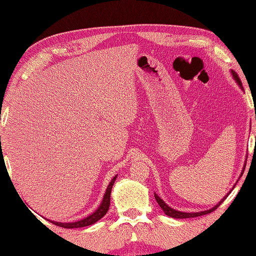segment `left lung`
<instances>
[{"instance_id":"1","label":"left lung","mask_w":256,"mask_h":256,"mask_svg":"<svg viewBox=\"0 0 256 256\" xmlns=\"http://www.w3.org/2000/svg\"><path fill=\"white\" fill-rule=\"evenodd\" d=\"M232 74H233L235 80L238 82L240 87L243 88V86H242V82H240V77L238 76V74H236L234 70L232 72ZM234 187H235V186H234ZM154 197H156V200L158 202V204H159V206L161 207L162 210L164 212L166 215H168V216H170V217H174V218H194V217H198V216L206 215V214H209V212H212L215 210V209H217V207L220 206V204H222V202H224L227 197H228V194H227L226 196H225L224 198H222V200L220 202V204H217V205H216L215 207H212V209H209V210L200 212H178V210H176V209H172V208L166 205V204L164 200H162V199H161L159 196H158V194H154Z\"/></svg>"}]
</instances>
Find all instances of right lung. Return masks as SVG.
I'll return each mask as SVG.
<instances>
[{"label":"right lung","mask_w":256,"mask_h":256,"mask_svg":"<svg viewBox=\"0 0 256 256\" xmlns=\"http://www.w3.org/2000/svg\"><path fill=\"white\" fill-rule=\"evenodd\" d=\"M116 180V176L110 181L108 189H106V192L104 194L103 202H102L100 206L98 207L96 212H94L86 218H84L82 220H78L75 222H51L52 224L64 227V228H80V227H85V226H90L92 224H95L97 220H100L102 217H103L106 212H108V208H110V192H112V187Z\"/></svg>","instance_id":"add662e5"}]
</instances>
